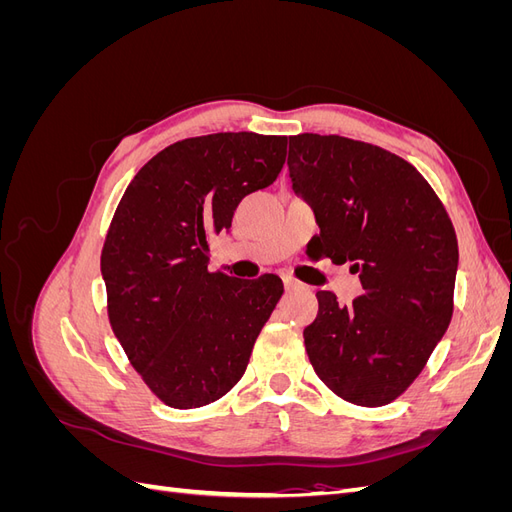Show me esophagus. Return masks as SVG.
Here are the masks:
<instances>
[{"label": "esophagus", "mask_w": 512, "mask_h": 512, "mask_svg": "<svg viewBox=\"0 0 512 512\" xmlns=\"http://www.w3.org/2000/svg\"><path fill=\"white\" fill-rule=\"evenodd\" d=\"M284 286H286V290H297V288H301V284L294 280V277H290V275H284Z\"/></svg>", "instance_id": "esophagus-1"}]
</instances>
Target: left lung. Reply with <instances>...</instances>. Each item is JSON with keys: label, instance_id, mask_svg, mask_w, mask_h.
Masks as SVG:
<instances>
[{"label": "left lung", "instance_id": "8db88e82", "mask_svg": "<svg viewBox=\"0 0 512 512\" xmlns=\"http://www.w3.org/2000/svg\"><path fill=\"white\" fill-rule=\"evenodd\" d=\"M292 190L314 211L318 256L350 260L363 294L342 305L316 292L305 348L329 389L384 406L421 374L453 316L455 228L418 170L382 147L344 136H290Z\"/></svg>", "mask_w": 512, "mask_h": 512}]
</instances>
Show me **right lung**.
I'll list each match as a JSON object with an SVG mask.
<instances>
[{"label":"right lung","mask_w":512,"mask_h":512,"mask_svg":"<svg viewBox=\"0 0 512 512\" xmlns=\"http://www.w3.org/2000/svg\"><path fill=\"white\" fill-rule=\"evenodd\" d=\"M288 136L220 132L153 156L128 185L102 250L108 318L130 363L170 408L224 397L280 301L277 275L209 273V235L271 185Z\"/></svg>","instance_id":"add662e5"}]
</instances>
